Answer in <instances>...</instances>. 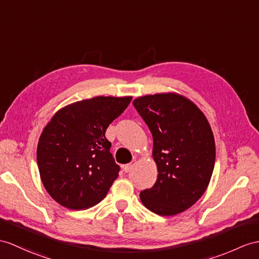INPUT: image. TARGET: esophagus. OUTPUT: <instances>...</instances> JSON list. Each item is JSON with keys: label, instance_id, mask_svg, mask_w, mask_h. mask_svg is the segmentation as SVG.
I'll use <instances>...</instances> for the list:
<instances>
[{"label": "esophagus", "instance_id": "esophagus-1", "mask_svg": "<svg viewBox=\"0 0 259 259\" xmlns=\"http://www.w3.org/2000/svg\"><path fill=\"white\" fill-rule=\"evenodd\" d=\"M135 160H132V162L131 163H127V165H125V166H123V171L124 172H130L131 170H132V168H133V166L135 165Z\"/></svg>", "mask_w": 259, "mask_h": 259}]
</instances>
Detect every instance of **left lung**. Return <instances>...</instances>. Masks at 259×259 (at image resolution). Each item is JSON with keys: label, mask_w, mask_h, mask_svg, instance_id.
Listing matches in <instances>:
<instances>
[{"label": "left lung", "mask_w": 259, "mask_h": 259, "mask_svg": "<svg viewBox=\"0 0 259 259\" xmlns=\"http://www.w3.org/2000/svg\"><path fill=\"white\" fill-rule=\"evenodd\" d=\"M134 108L153 135L158 176L141 191L148 210L175 215L192 206L206 190L215 162V142L206 117L178 94H155L134 100Z\"/></svg>", "instance_id": "1"}]
</instances>
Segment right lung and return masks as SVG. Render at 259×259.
I'll list each match as a JSON object with an SVG mask.
<instances>
[{"label": "right lung", "mask_w": 259, "mask_h": 259, "mask_svg": "<svg viewBox=\"0 0 259 259\" xmlns=\"http://www.w3.org/2000/svg\"><path fill=\"white\" fill-rule=\"evenodd\" d=\"M131 101V97L79 101L57 112L44 128L37 165L44 187L59 204L82 210L105 198L121 169L110 153L105 131Z\"/></svg>", "instance_id": "1"}]
</instances>
